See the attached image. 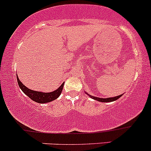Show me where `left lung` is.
<instances>
[{
	"mask_svg": "<svg viewBox=\"0 0 151 151\" xmlns=\"http://www.w3.org/2000/svg\"><path fill=\"white\" fill-rule=\"evenodd\" d=\"M89 96L91 97V99H93L94 100H97V101H101V102H111V101H116V100H117L118 99L120 98V97L122 96V94L119 95V96H114V97H111V98H106V99H103V98H99V97H96V96H93L91 95H89L88 93H87Z\"/></svg>",
	"mask_w": 151,
	"mask_h": 151,
	"instance_id": "8db88e82",
	"label": "left lung"
}]
</instances>
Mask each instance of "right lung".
Wrapping results in <instances>:
<instances>
[{"label":"right lung","mask_w":151,"mask_h":151,"mask_svg":"<svg viewBox=\"0 0 151 151\" xmlns=\"http://www.w3.org/2000/svg\"><path fill=\"white\" fill-rule=\"evenodd\" d=\"M17 77L19 86L20 87L21 89H22V91H23L27 96L29 97L31 99L40 104L48 103V102H50L53 101V100H55L56 99H58V97H59V96L60 95V93H62L63 86H64V82H63V83L61 84L60 86L57 89V90L54 91L50 92V93H48V92L47 93H45V92L35 91L31 90V89L26 87L20 81V80H19V78H18L17 75Z\"/></svg>","instance_id":"add662e5"}]
</instances>
